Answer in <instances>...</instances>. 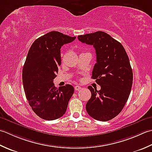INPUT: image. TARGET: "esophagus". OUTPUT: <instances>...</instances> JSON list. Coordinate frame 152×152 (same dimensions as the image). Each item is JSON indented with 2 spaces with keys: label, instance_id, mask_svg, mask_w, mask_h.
<instances>
[{
  "label": "esophagus",
  "instance_id": "esophagus-1",
  "mask_svg": "<svg viewBox=\"0 0 152 152\" xmlns=\"http://www.w3.org/2000/svg\"><path fill=\"white\" fill-rule=\"evenodd\" d=\"M80 88H81V87H80V86H75V91H79V90H80Z\"/></svg>",
  "mask_w": 152,
  "mask_h": 152
}]
</instances>
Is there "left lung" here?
I'll list each match as a JSON object with an SVG mask.
<instances>
[{
    "instance_id": "obj_1",
    "label": "left lung",
    "mask_w": 152,
    "mask_h": 152,
    "mask_svg": "<svg viewBox=\"0 0 152 152\" xmlns=\"http://www.w3.org/2000/svg\"><path fill=\"white\" fill-rule=\"evenodd\" d=\"M78 39L95 48L92 78L101 86L100 91L88 86L92 95L86 111L96 120L107 121L118 115L128 100L133 79L129 57L123 45L105 32L79 35Z\"/></svg>"
}]
</instances>
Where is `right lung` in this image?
<instances>
[{
  "label": "right lung",
  "instance_id": "add662e5",
  "mask_svg": "<svg viewBox=\"0 0 152 152\" xmlns=\"http://www.w3.org/2000/svg\"><path fill=\"white\" fill-rule=\"evenodd\" d=\"M75 38L53 31L36 39L27 54L22 73L23 88L29 106L41 119L55 120L67 110L73 86L57 88L53 80L61 65L60 48Z\"/></svg>",
  "mask_w": 152,
  "mask_h": 152
}]
</instances>
